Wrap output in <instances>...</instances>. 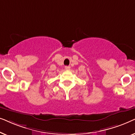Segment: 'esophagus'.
Wrapping results in <instances>:
<instances>
[{
  "label": "esophagus",
  "mask_w": 135,
  "mask_h": 135,
  "mask_svg": "<svg viewBox=\"0 0 135 135\" xmlns=\"http://www.w3.org/2000/svg\"><path fill=\"white\" fill-rule=\"evenodd\" d=\"M70 68H71V67H70L69 66H66L65 67V69L66 70H69V69H70Z\"/></svg>",
  "instance_id": "esophagus-1"
}]
</instances>
